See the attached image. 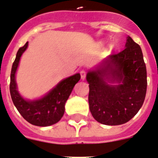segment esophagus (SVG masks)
<instances>
[{"label": "esophagus", "mask_w": 158, "mask_h": 158, "mask_svg": "<svg viewBox=\"0 0 158 158\" xmlns=\"http://www.w3.org/2000/svg\"><path fill=\"white\" fill-rule=\"evenodd\" d=\"M80 75H81V79H86V75H87V72L85 71H80Z\"/></svg>", "instance_id": "34e87169"}]
</instances>
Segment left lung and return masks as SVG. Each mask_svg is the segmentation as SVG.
Wrapping results in <instances>:
<instances>
[{"label": "left lung", "instance_id": "1", "mask_svg": "<svg viewBox=\"0 0 158 158\" xmlns=\"http://www.w3.org/2000/svg\"><path fill=\"white\" fill-rule=\"evenodd\" d=\"M126 47L104 61L97 71L87 73L88 102L95 120L106 125H119L130 120L144 101L147 72L140 46L128 37ZM112 76L118 85L106 83L104 77Z\"/></svg>", "mask_w": 158, "mask_h": 158}]
</instances>
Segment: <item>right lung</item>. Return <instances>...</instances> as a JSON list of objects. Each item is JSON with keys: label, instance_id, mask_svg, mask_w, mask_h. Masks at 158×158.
Returning a JSON list of instances; mask_svg holds the SVG:
<instances>
[{"label": "right lung", "instance_id": "1", "mask_svg": "<svg viewBox=\"0 0 158 158\" xmlns=\"http://www.w3.org/2000/svg\"><path fill=\"white\" fill-rule=\"evenodd\" d=\"M28 46V42L18 50L12 66L9 91L12 100L19 113L26 120L36 126H49L61 120L65 112V103L73 88L80 79V75L75 74L61 81L46 96L34 101H27L19 95L17 90L15 73L20 58Z\"/></svg>", "mask_w": 158, "mask_h": 158}]
</instances>
